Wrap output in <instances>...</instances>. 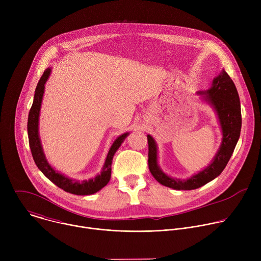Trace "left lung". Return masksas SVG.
<instances>
[{
	"label": "left lung",
	"mask_w": 261,
	"mask_h": 261,
	"mask_svg": "<svg viewBox=\"0 0 261 261\" xmlns=\"http://www.w3.org/2000/svg\"><path fill=\"white\" fill-rule=\"evenodd\" d=\"M197 94L215 109L223 135L219 150L207 167L182 180L167 175L158 165L156 141L151 135H147L148 168L157 181L174 190H194L220 175L227 165L241 134L242 115L239 93L224 70L214 79L211 89Z\"/></svg>",
	"instance_id": "1"
}]
</instances>
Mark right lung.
I'll return each instance as SVG.
<instances>
[{"label": "right lung", "instance_id": "obj_1", "mask_svg": "<svg viewBox=\"0 0 261 261\" xmlns=\"http://www.w3.org/2000/svg\"><path fill=\"white\" fill-rule=\"evenodd\" d=\"M51 69L47 68L43 75L41 76L38 85L36 87L35 95H34V101L32 104V107L29 113L28 118V135H29V143L31 147V152L33 159L42 173L51 180L55 185H57L59 188L63 189L66 192H69L71 194L75 195H91L99 190H101L104 186L107 185V182L110 179L111 176V163H113V158L118 148L121 146L125 138L129 135V132H126L122 135H120L115 142L109 148L105 163L102 167V170L100 174L96 175L93 178H90L88 180H77V179H72L70 177L65 176L64 174L58 172L55 170L49 163L47 162L45 155L42 150V145L39 137V114H40V108L45 88V83L47 82Z\"/></svg>", "mask_w": 261, "mask_h": 261}]
</instances>
